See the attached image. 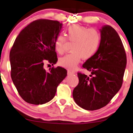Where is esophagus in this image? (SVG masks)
Here are the masks:
<instances>
[{"label": "esophagus", "mask_w": 133, "mask_h": 133, "mask_svg": "<svg viewBox=\"0 0 133 133\" xmlns=\"http://www.w3.org/2000/svg\"><path fill=\"white\" fill-rule=\"evenodd\" d=\"M67 73H68V75H73V74H74L75 72L70 71V70H68V71H67Z\"/></svg>", "instance_id": "esophagus-1"}]
</instances>
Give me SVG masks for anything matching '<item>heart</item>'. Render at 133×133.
<instances>
[{
  "label": "heart",
  "instance_id": "b5f03b06",
  "mask_svg": "<svg viewBox=\"0 0 133 133\" xmlns=\"http://www.w3.org/2000/svg\"><path fill=\"white\" fill-rule=\"evenodd\" d=\"M66 36L59 34L55 39L54 45L56 51L63 54L65 51L67 40L73 42L71 53L59 59L60 66L68 70H74L80 62L81 57L89 59L97 52L101 43V32L95 28L73 24L66 29Z\"/></svg>",
  "mask_w": 133,
  "mask_h": 133
}]
</instances>
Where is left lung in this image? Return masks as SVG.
<instances>
[{"mask_svg":"<svg viewBox=\"0 0 133 133\" xmlns=\"http://www.w3.org/2000/svg\"><path fill=\"white\" fill-rule=\"evenodd\" d=\"M101 32L97 52L83 65L91 75L78 72L79 83L73 91L76 104L87 110H96L109 104L122 86L127 65L125 50L117 31L105 25Z\"/></svg>","mask_w":133,"mask_h":133,"instance_id":"obj_1","label":"left lung"}]
</instances>
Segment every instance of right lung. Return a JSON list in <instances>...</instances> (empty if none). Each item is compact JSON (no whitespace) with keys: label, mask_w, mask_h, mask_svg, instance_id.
<instances>
[{"label":"right lung","mask_w":133,"mask_h":133,"mask_svg":"<svg viewBox=\"0 0 133 133\" xmlns=\"http://www.w3.org/2000/svg\"><path fill=\"white\" fill-rule=\"evenodd\" d=\"M62 24L39 19L19 32L10 52L11 78L18 92L29 104L41 105L53 99L58 84L66 76L65 68L53 66L47 71L46 63L57 62L54 42Z\"/></svg>","instance_id":"obj_1"}]
</instances>
